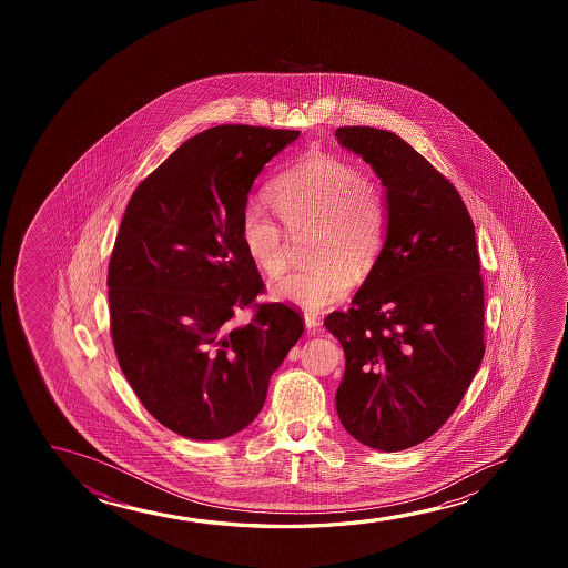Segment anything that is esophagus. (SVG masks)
Instances as JSON below:
<instances>
[{"label":"esophagus","instance_id":"esophagus-1","mask_svg":"<svg viewBox=\"0 0 568 568\" xmlns=\"http://www.w3.org/2000/svg\"><path fill=\"white\" fill-rule=\"evenodd\" d=\"M304 326L306 329H311V332H316L320 327V318L316 314H311V312H306L304 314Z\"/></svg>","mask_w":568,"mask_h":568}]
</instances>
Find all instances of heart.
I'll return each instance as SVG.
<instances>
[{
	"instance_id": "1",
	"label": "heart",
	"mask_w": 568,
	"mask_h": 568,
	"mask_svg": "<svg viewBox=\"0 0 568 568\" xmlns=\"http://www.w3.org/2000/svg\"><path fill=\"white\" fill-rule=\"evenodd\" d=\"M267 200L288 233H316L311 252L316 265L285 275L273 285V298L308 312L342 303L353 287V273L365 277L386 242L388 202L381 184L342 156L311 153L273 180ZM241 242L264 275L283 273V233L257 205L242 211Z\"/></svg>"
}]
</instances>
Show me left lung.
<instances>
[{"label":"left lung","instance_id":"8db88e82","mask_svg":"<svg viewBox=\"0 0 568 568\" xmlns=\"http://www.w3.org/2000/svg\"><path fill=\"white\" fill-rule=\"evenodd\" d=\"M386 187L388 233L353 306L324 324L345 351L335 394L358 443L399 452L427 440L466 396L485 355L474 221L450 180L396 133L335 130Z\"/></svg>","mask_w":568,"mask_h":568}]
</instances>
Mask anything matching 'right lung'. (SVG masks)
<instances>
[{
    "label": "right lung",
    "instance_id": "obj_1",
    "mask_svg": "<svg viewBox=\"0 0 568 568\" xmlns=\"http://www.w3.org/2000/svg\"><path fill=\"white\" fill-rule=\"evenodd\" d=\"M296 130L215 125L184 141L135 187L109 264L118 363L161 425L194 440L248 427L303 335L287 304H257L260 272L241 242L242 211L265 163ZM248 305L255 318L233 326Z\"/></svg>",
    "mask_w": 568,
    "mask_h": 568
}]
</instances>
